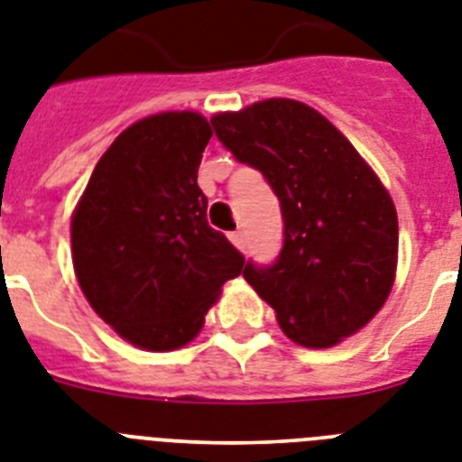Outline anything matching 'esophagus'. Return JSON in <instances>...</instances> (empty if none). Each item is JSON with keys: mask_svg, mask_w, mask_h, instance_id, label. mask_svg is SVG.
Instances as JSON below:
<instances>
[{"mask_svg": "<svg viewBox=\"0 0 462 462\" xmlns=\"http://www.w3.org/2000/svg\"><path fill=\"white\" fill-rule=\"evenodd\" d=\"M230 242L235 244V246H237V249H244V232L242 230H237V232H230Z\"/></svg>", "mask_w": 462, "mask_h": 462, "instance_id": "esophagus-1", "label": "esophagus"}]
</instances>
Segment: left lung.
<instances>
[{"label":"left lung","instance_id":"1","mask_svg":"<svg viewBox=\"0 0 462 462\" xmlns=\"http://www.w3.org/2000/svg\"><path fill=\"white\" fill-rule=\"evenodd\" d=\"M239 163L263 172L280 199L282 251L246 263L244 280L275 309L291 341L328 348L365 328L396 275V208L354 144L316 108L265 99L211 118Z\"/></svg>","mask_w":462,"mask_h":462}]
</instances>
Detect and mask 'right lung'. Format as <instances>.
Segmentation results:
<instances>
[{"label": "right lung", "instance_id": "add662e5", "mask_svg": "<svg viewBox=\"0 0 462 462\" xmlns=\"http://www.w3.org/2000/svg\"><path fill=\"white\" fill-rule=\"evenodd\" d=\"M211 125L168 111L123 130L101 156L70 220L73 268L97 316L146 351L199 335L220 287L244 268L206 220L199 189Z\"/></svg>", "mask_w": 462, "mask_h": 462}]
</instances>
